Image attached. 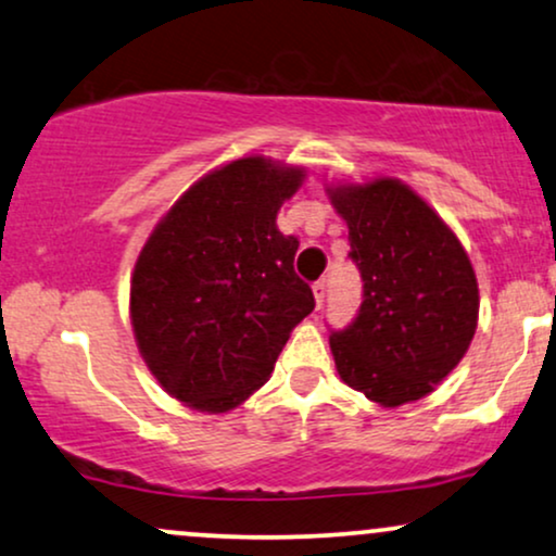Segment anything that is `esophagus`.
<instances>
[{
    "label": "esophagus",
    "mask_w": 556,
    "mask_h": 556,
    "mask_svg": "<svg viewBox=\"0 0 556 556\" xmlns=\"http://www.w3.org/2000/svg\"><path fill=\"white\" fill-rule=\"evenodd\" d=\"M313 294H315V302H318V307H320L323 298H326V282H323V279H320V282L313 285Z\"/></svg>",
    "instance_id": "obj_1"
}]
</instances>
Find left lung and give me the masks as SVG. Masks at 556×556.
Here are the masks:
<instances>
[{
	"instance_id": "obj_1",
	"label": "left lung",
	"mask_w": 556,
	"mask_h": 556,
	"mask_svg": "<svg viewBox=\"0 0 556 556\" xmlns=\"http://www.w3.org/2000/svg\"><path fill=\"white\" fill-rule=\"evenodd\" d=\"M328 197L364 282L359 315L330 333L336 369L382 407L426 397L477 330L480 290L465 245L400 179L328 187Z\"/></svg>"
}]
</instances>
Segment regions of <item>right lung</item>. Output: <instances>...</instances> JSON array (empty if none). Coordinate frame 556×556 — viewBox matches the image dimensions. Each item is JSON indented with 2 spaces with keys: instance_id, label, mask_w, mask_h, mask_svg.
<instances>
[{
  "instance_id": "1",
  "label": "right lung",
  "mask_w": 556,
  "mask_h": 556,
  "mask_svg": "<svg viewBox=\"0 0 556 556\" xmlns=\"http://www.w3.org/2000/svg\"><path fill=\"white\" fill-rule=\"evenodd\" d=\"M305 172L236 159L194 181L140 251L132 333L146 367L194 410L228 413L269 379L292 328L313 313L294 274L300 241L277 213Z\"/></svg>"
}]
</instances>
